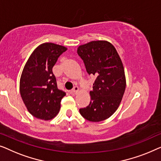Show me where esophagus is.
Here are the masks:
<instances>
[{
    "label": "esophagus",
    "instance_id": "obj_1",
    "mask_svg": "<svg viewBox=\"0 0 161 161\" xmlns=\"http://www.w3.org/2000/svg\"><path fill=\"white\" fill-rule=\"evenodd\" d=\"M78 92H79V87H77V86H75V87H74V88L71 90V92H72V93H74V94H76Z\"/></svg>",
    "mask_w": 161,
    "mask_h": 161
}]
</instances>
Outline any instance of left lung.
Listing matches in <instances>:
<instances>
[{"label":"left lung","instance_id":"1","mask_svg":"<svg viewBox=\"0 0 161 161\" xmlns=\"http://www.w3.org/2000/svg\"><path fill=\"white\" fill-rule=\"evenodd\" d=\"M77 53L90 75L96 76L90 104L80 109L81 116L91 122L108 119L119 107L126 81L123 63L116 49L106 41H92L78 47Z\"/></svg>","mask_w":161,"mask_h":161}]
</instances>
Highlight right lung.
<instances>
[{"label": "right lung", "instance_id": "1", "mask_svg": "<svg viewBox=\"0 0 161 161\" xmlns=\"http://www.w3.org/2000/svg\"><path fill=\"white\" fill-rule=\"evenodd\" d=\"M66 47L53 43L38 46L28 58L19 81L20 95L28 112L49 120L58 114L65 92L59 90L53 68Z\"/></svg>", "mask_w": 161, "mask_h": 161}]
</instances>
